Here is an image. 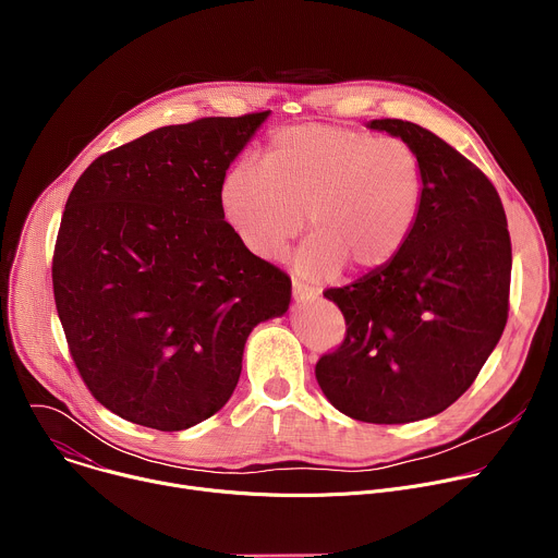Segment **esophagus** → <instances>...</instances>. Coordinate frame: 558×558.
I'll return each mask as SVG.
<instances>
[{"label":"esophagus","mask_w":558,"mask_h":558,"mask_svg":"<svg viewBox=\"0 0 558 558\" xmlns=\"http://www.w3.org/2000/svg\"><path fill=\"white\" fill-rule=\"evenodd\" d=\"M317 298V291L315 289H311V287H306V284H302V282H293V300H298V302H311V300H315Z\"/></svg>","instance_id":"esophagus-1"}]
</instances>
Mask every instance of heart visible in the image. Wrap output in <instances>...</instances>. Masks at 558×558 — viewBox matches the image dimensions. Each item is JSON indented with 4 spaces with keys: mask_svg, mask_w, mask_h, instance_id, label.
Returning <instances> with one entry per match:
<instances>
[{
    "mask_svg": "<svg viewBox=\"0 0 558 558\" xmlns=\"http://www.w3.org/2000/svg\"><path fill=\"white\" fill-rule=\"evenodd\" d=\"M222 216L252 256L280 260L302 231L295 274L308 282L388 267L407 247L424 203V168L404 138L306 123L278 130L252 163L229 168Z\"/></svg>",
    "mask_w": 558,
    "mask_h": 558,
    "instance_id": "1",
    "label": "heart"
}]
</instances>
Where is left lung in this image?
<instances>
[{
  "instance_id": "8db88e82",
  "label": "left lung",
  "mask_w": 558,
  "mask_h": 558,
  "mask_svg": "<svg viewBox=\"0 0 558 558\" xmlns=\"http://www.w3.org/2000/svg\"><path fill=\"white\" fill-rule=\"evenodd\" d=\"M368 128L417 149L424 203L388 267L325 291L347 338L317 360L315 379L357 422L409 424L454 404L495 351L508 323L512 245L495 185L463 154L411 121Z\"/></svg>"
}]
</instances>
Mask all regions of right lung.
I'll return each mask as SVG.
<instances>
[{
	"label": "right lung",
	"instance_id": "obj_1",
	"mask_svg": "<svg viewBox=\"0 0 558 558\" xmlns=\"http://www.w3.org/2000/svg\"><path fill=\"white\" fill-rule=\"evenodd\" d=\"M267 112L151 130L74 183L52 289L74 366L95 400L156 430L218 413L256 325L291 302V278L229 229L218 187Z\"/></svg>",
	"mask_w": 558,
	"mask_h": 558
}]
</instances>
